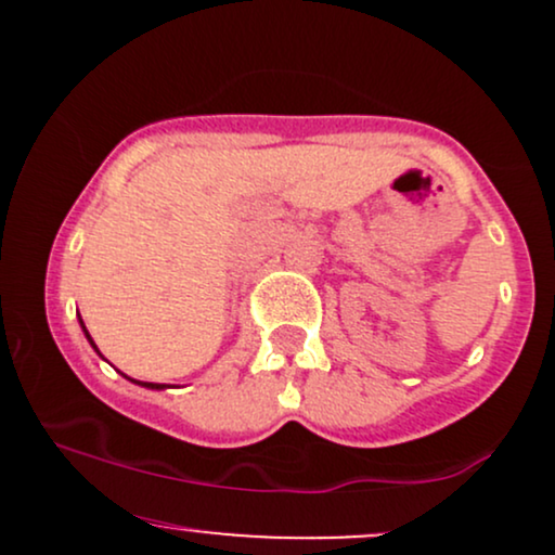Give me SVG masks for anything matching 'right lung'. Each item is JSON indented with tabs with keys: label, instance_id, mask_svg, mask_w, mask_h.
<instances>
[{
	"label": "right lung",
	"instance_id": "obj_1",
	"mask_svg": "<svg viewBox=\"0 0 555 555\" xmlns=\"http://www.w3.org/2000/svg\"><path fill=\"white\" fill-rule=\"evenodd\" d=\"M80 326H82V321H80ZM82 331H86V326H82ZM86 336H88V341H91V347L95 349V344H93L91 334H88V331H86ZM95 352H99V349H95ZM99 354H101V352H99ZM135 384H138V386H145V388H167L164 384H149V380H135Z\"/></svg>",
	"mask_w": 555,
	"mask_h": 555
}]
</instances>
